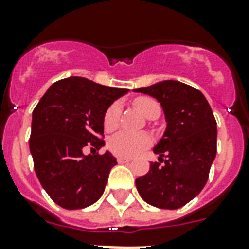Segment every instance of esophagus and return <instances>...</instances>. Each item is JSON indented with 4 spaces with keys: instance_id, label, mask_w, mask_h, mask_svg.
Returning a JSON list of instances; mask_svg holds the SVG:
<instances>
[{
    "instance_id": "34e87169",
    "label": "esophagus",
    "mask_w": 249,
    "mask_h": 249,
    "mask_svg": "<svg viewBox=\"0 0 249 249\" xmlns=\"http://www.w3.org/2000/svg\"><path fill=\"white\" fill-rule=\"evenodd\" d=\"M129 161H132V159H130V158H124V156H119V158H117V163L119 164L129 163Z\"/></svg>"
}]
</instances>
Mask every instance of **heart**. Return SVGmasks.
<instances>
[{"label": "heart", "instance_id": "1", "mask_svg": "<svg viewBox=\"0 0 249 249\" xmlns=\"http://www.w3.org/2000/svg\"><path fill=\"white\" fill-rule=\"evenodd\" d=\"M134 106L148 119L158 117L160 113V105L155 99L150 97H140L134 99ZM121 113V105L119 102H113L106 109L103 115V126L106 130H113L119 126ZM151 143V138L147 134H137V133L120 132L112 136L108 140L109 151L115 155L132 158L140 154L142 150Z\"/></svg>", "mask_w": 249, "mask_h": 249}]
</instances>
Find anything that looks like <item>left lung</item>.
I'll return each instance as SVG.
<instances>
[{
    "label": "left lung",
    "instance_id": "8db88e82",
    "mask_svg": "<svg viewBox=\"0 0 249 249\" xmlns=\"http://www.w3.org/2000/svg\"><path fill=\"white\" fill-rule=\"evenodd\" d=\"M134 91L156 98L168 123L154 147L159 163H151L148 173L137 178V190L154 207L181 208L203 190L216 158L217 123L212 108L201 91L174 80Z\"/></svg>",
    "mask_w": 249,
    "mask_h": 249
}]
</instances>
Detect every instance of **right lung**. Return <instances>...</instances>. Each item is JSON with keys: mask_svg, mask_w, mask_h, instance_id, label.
I'll list each match as a JSON object with an SVG mask.
<instances>
[{"mask_svg": "<svg viewBox=\"0 0 249 249\" xmlns=\"http://www.w3.org/2000/svg\"><path fill=\"white\" fill-rule=\"evenodd\" d=\"M129 89L68 77L53 84L33 109L29 150L41 186L64 209L89 207L102 196L116 159L105 146L103 115ZM89 148L90 155L83 150Z\"/></svg>", "mask_w": 249, "mask_h": 249, "instance_id": "1", "label": "right lung"}]
</instances>
